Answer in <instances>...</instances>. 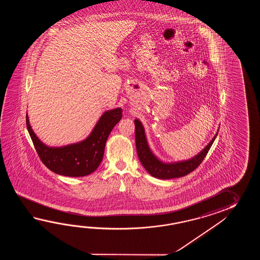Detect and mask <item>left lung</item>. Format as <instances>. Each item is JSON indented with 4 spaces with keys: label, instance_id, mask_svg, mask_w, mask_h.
I'll use <instances>...</instances> for the list:
<instances>
[{
    "label": "left lung",
    "instance_id": "1",
    "mask_svg": "<svg viewBox=\"0 0 260 260\" xmlns=\"http://www.w3.org/2000/svg\"><path fill=\"white\" fill-rule=\"evenodd\" d=\"M135 125H136V147H137L139 160L142 164L144 168L149 172L152 177H157L160 179H171L176 177H184L194 171L205 159V156L207 155L210 149L212 144L215 141L217 136L216 135L210 143L208 144L199 154L196 155L192 159L176 162V164H164L158 160L150 151L146 140L144 128L141 122L138 120H135Z\"/></svg>",
    "mask_w": 260,
    "mask_h": 260
}]
</instances>
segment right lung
I'll return each mask as SVG.
<instances>
[{
  "mask_svg": "<svg viewBox=\"0 0 260 260\" xmlns=\"http://www.w3.org/2000/svg\"><path fill=\"white\" fill-rule=\"evenodd\" d=\"M121 108L106 111L85 140L62 148H49L35 136L26 115L28 134L40 159L51 171L67 177H84L100 166L106 141L111 130L122 117Z\"/></svg>",
  "mask_w": 260,
  "mask_h": 260,
  "instance_id": "add662e5",
  "label": "right lung"
}]
</instances>
